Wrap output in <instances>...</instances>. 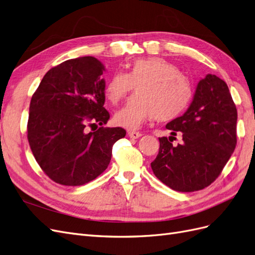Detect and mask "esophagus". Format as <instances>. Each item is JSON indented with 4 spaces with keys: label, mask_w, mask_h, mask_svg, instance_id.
<instances>
[{
    "label": "esophagus",
    "mask_w": 255,
    "mask_h": 255,
    "mask_svg": "<svg viewBox=\"0 0 255 255\" xmlns=\"http://www.w3.org/2000/svg\"><path fill=\"white\" fill-rule=\"evenodd\" d=\"M128 135L129 138H133V139H137V138H139V137L142 136V134L139 133V132H128Z\"/></svg>",
    "instance_id": "1"
}]
</instances>
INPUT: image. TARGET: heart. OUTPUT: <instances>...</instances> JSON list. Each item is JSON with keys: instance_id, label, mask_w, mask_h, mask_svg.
Segmentation results:
<instances>
[{"instance_id": "obj_1", "label": "heart", "mask_w": 255, "mask_h": 255, "mask_svg": "<svg viewBox=\"0 0 255 255\" xmlns=\"http://www.w3.org/2000/svg\"><path fill=\"white\" fill-rule=\"evenodd\" d=\"M135 87L136 96L115 114L122 128L137 129L155 117L158 121L175 119L186 110L191 99L189 80L170 61L160 57L134 60L128 72L115 73L105 85L107 101L118 104Z\"/></svg>"}]
</instances>
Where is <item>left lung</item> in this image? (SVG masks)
<instances>
[{"mask_svg":"<svg viewBox=\"0 0 255 255\" xmlns=\"http://www.w3.org/2000/svg\"><path fill=\"white\" fill-rule=\"evenodd\" d=\"M237 110L225 81L207 74L199 81L187 111L166 126L171 135L158 138L153 173L173 190L203 189L217 179L236 146ZM181 131L183 141L172 144Z\"/></svg>","mask_w":255,"mask_h":255,"instance_id":"8db88e82","label":"left lung"}]
</instances>
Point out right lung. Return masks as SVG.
<instances>
[{
	"label": "right lung",
	"instance_id": "right-lung-1",
	"mask_svg": "<svg viewBox=\"0 0 255 255\" xmlns=\"http://www.w3.org/2000/svg\"><path fill=\"white\" fill-rule=\"evenodd\" d=\"M104 65L92 56L64 61L49 70L30 100L27 138L37 163L51 180L80 186L101 174L114 143L126 136L106 125Z\"/></svg>",
	"mask_w": 255,
	"mask_h": 255
}]
</instances>
